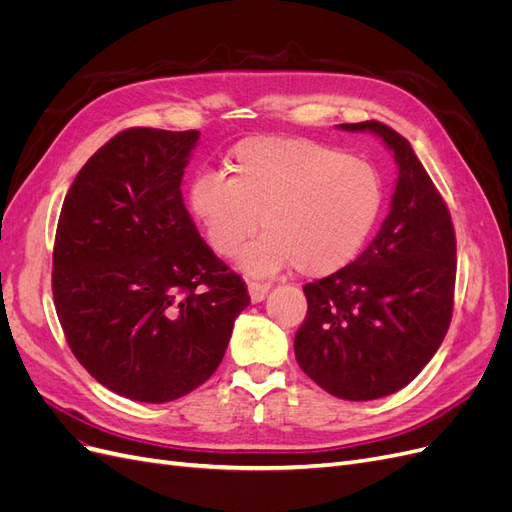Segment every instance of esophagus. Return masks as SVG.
<instances>
[{"instance_id":"1","label":"esophagus","mask_w":512,"mask_h":512,"mask_svg":"<svg viewBox=\"0 0 512 512\" xmlns=\"http://www.w3.org/2000/svg\"><path fill=\"white\" fill-rule=\"evenodd\" d=\"M247 290H250V299H252L254 303H260L262 299L267 297V292H269V284L250 282V284H247Z\"/></svg>"}]
</instances>
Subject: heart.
<instances>
[{"mask_svg":"<svg viewBox=\"0 0 512 512\" xmlns=\"http://www.w3.org/2000/svg\"><path fill=\"white\" fill-rule=\"evenodd\" d=\"M230 177L200 173L190 209L209 245L241 256L245 271L271 275L292 265L305 277L348 267L374 230L384 203L376 166L301 136L245 138L228 158Z\"/></svg>","mask_w":512,"mask_h":512,"instance_id":"b5f03b06","label":"heart"}]
</instances>
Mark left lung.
Returning a JSON list of instances; mask_svg holds the SVG:
<instances>
[{
    "mask_svg": "<svg viewBox=\"0 0 512 512\" xmlns=\"http://www.w3.org/2000/svg\"><path fill=\"white\" fill-rule=\"evenodd\" d=\"M342 128L382 136L399 179L365 252L303 286L294 356L327 393L367 401L404 389L440 348L453 318L457 243L451 211L406 138L374 119Z\"/></svg>",
    "mask_w": 512,
    "mask_h": 512,
    "instance_id": "obj_1",
    "label": "left lung"
}]
</instances>
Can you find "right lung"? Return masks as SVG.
<instances>
[{
	"label": "right lung",
	"instance_id": "right-lung-1",
	"mask_svg": "<svg viewBox=\"0 0 512 512\" xmlns=\"http://www.w3.org/2000/svg\"><path fill=\"white\" fill-rule=\"evenodd\" d=\"M198 136L115 134L79 170L55 232L53 301L72 354L106 389L147 404L209 380L250 303L183 205Z\"/></svg>",
	"mask_w": 512,
	"mask_h": 512
}]
</instances>
